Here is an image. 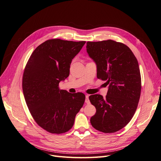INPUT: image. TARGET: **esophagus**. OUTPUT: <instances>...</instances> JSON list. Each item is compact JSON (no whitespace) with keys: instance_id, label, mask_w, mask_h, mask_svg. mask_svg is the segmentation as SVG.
<instances>
[{"instance_id":"esophagus-1","label":"esophagus","mask_w":161,"mask_h":161,"mask_svg":"<svg viewBox=\"0 0 161 161\" xmlns=\"http://www.w3.org/2000/svg\"><path fill=\"white\" fill-rule=\"evenodd\" d=\"M89 96L88 95H87L86 96V103L87 104H90V101H89Z\"/></svg>"}]
</instances>
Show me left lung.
<instances>
[{
	"label": "left lung",
	"mask_w": 161,
	"mask_h": 161,
	"mask_svg": "<svg viewBox=\"0 0 161 161\" xmlns=\"http://www.w3.org/2000/svg\"><path fill=\"white\" fill-rule=\"evenodd\" d=\"M87 52L97 68V78L109 85L106 98L89 96L96 114L91 118L93 127L114 133L127 125L136 112L141 93V75L136 57L125 44L114 40L87 42Z\"/></svg>",
	"instance_id": "obj_1"
}]
</instances>
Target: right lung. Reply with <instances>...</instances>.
I'll return each mask as SVG.
<instances>
[{"label":"right lung","mask_w":161,"mask_h":161,"mask_svg":"<svg viewBox=\"0 0 161 161\" xmlns=\"http://www.w3.org/2000/svg\"><path fill=\"white\" fill-rule=\"evenodd\" d=\"M85 44L46 40L35 49L25 66L22 80L25 102L34 120L48 132L69 131L85 102L82 92L72 94L58 87L59 82L69 77L72 59Z\"/></svg>","instance_id":"obj_1"}]
</instances>
